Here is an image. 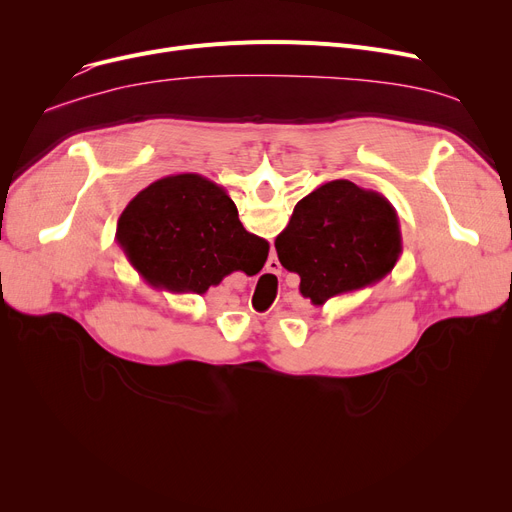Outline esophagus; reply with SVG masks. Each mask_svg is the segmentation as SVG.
<instances>
[{
    "label": "esophagus",
    "mask_w": 512,
    "mask_h": 512,
    "mask_svg": "<svg viewBox=\"0 0 512 512\" xmlns=\"http://www.w3.org/2000/svg\"><path fill=\"white\" fill-rule=\"evenodd\" d=\"M272 263H274L276 267H280V263H278V261H270V265H272ZM272 272H276V270H272Z\"/></svg>",
    "instance_id": "obj_1"
}]
</instances>
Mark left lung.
I'll list each match as a JSON object with an SVG mask.
<instances>
[{
    "mask_svg": "<svg viewBox=\"0 0 512 512\" xmlns=\"http://www.w3.org/2000/svg\"><path fill=\"white\" fill-rule=\"evenodd\" d=\"M280 263L301 276L315 307L386 278L402 251L392 203L351 180H330L303 197L276 238Z\"/></svg>",
    "mask_w": 512,
    "mask_h": 512,
    "instance_id": "left-lung-1",
    "label": "left lung"
}]
</instances>
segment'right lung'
<instances>
[{
  "mask_svg": "<svg viewBox=\"0 0 512 512\" xmlns=\"http://www.w3.org/2000/svg\"><path fill=\"white\" fill-rule=\"evenodd\" d=\"M120 242L153 286L205 294L232 272H259L270 245L247 232L222 186L201 174L159 178L122 213Z\"/></svg>",
  "mask_w": 512,
  "mask_h": 512,
  "instance_id": "add662e5",
  "label": "right lung"
}]
</instances>
